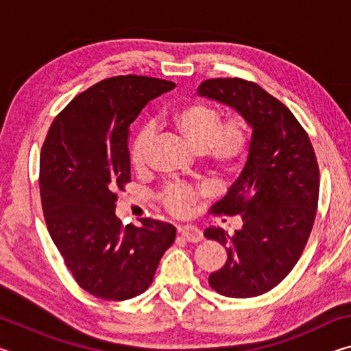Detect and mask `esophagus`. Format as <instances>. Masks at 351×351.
Returning <instances> with one entry per match:
<instances>
[{
  "label": "esophagus",
  "mask_w": 351,
  "mask_h": 351,
  "mask_svg": "<svg viewBox=\"0 0 351 351\" xmlns=\"http://www.w3.org/2000/svg\"><path fill=\"white\" fill-rule=\"evenodd\" d=\"M178 234H180L184 240L192 241V243H198L201 241V239H203L201 230L197 228V226H192V224L178 226Z\"/></svg>",
  "instance_id": "esophagus-1"
}]
</instances>
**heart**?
Returning <instances> with one entry per match:
<instances>
[{"instance_id": "b5f03b06", "label": "heart", "mask_w": 351, "mask_h": 351, "mask_svg": "<svg viewBox=\"0 0 351 351\" xmlns=\"http://www.w3.org/2000/svg\"><path fill=\"white\" fill-rule=\"evenodd\" d=\"M170 125L181 138L199 154H207L210 162L219 170L239 167L247 152V128L241 119H229L221 122L218 111L210 105L192 102L171 112ZM153 128L147 125L139 130L132 144L130 158L138 170L147 164L148 152L153 142ZM199 192L186 184H170L164 190L162 201L173 213H184Z\"/></svg>"}]
</instances>
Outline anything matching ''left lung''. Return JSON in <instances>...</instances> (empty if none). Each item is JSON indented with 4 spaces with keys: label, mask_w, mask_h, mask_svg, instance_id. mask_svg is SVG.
Here are the masks:
<instances>
[{
    "label": "left lung",
    "mask_w": 351,
    "mask_h": 351,
    "mask_svg": "<svg viewBox=\"0 0 351 351\" xmlns=\"http://www.w3.org/2000/svg\"><path fill=\"white\" fill-rule=\"evenodd\" d=\"M197 94L239 112L252 132L245 169L212 207L240 213L243 228L232 237L215 226L204 230L228 251L209 283L235 299L265 294L294 268L311 234L319 199L314 148L293 112L252 82L210 79Z\"/></svg>",
    "instance_id": "obj_1"
}]
</instances>
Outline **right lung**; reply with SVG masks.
I'll use <instances>...</instances> for the list:
<instances>
[{
    "instance_id": "1",
    "label": "right lung",
    "mask_w": 351,
    "mask_h": 351,
    "mask_svg": "<svg viewBox=\"0 0 351 351\" xmlns=\"http://www.w3.org/2000/svg\"><path fill=\"white\" fill-rule=\"evenodd\" d=\"M175 83L141 75L106 79L56 117L40 156L47 230L75 282L105 300H127L150 287L176 228L142 219L121 224L116 192L130 181V123Z\"/></svg>"
}]
</instances>
